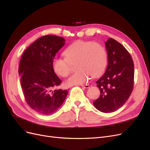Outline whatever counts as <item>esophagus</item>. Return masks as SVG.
Listing matches in <instances>:
<instances>
[{"instance_id":"1","label":"esophagus","mask_w":150,"mask_h":150,"mask_svg":"<svg viewBox=\"0 0 150 150\" xmlns=\"http://www.w3.org/2000/svg\"><path fill=\"white\" fill-rule=\"evenodd\" d=\"M81 86H82V87L84 88H89L90 86L89 84H85V85H81Z\"/></svg>"}]
</instances>
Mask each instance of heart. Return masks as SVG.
Here are the masks:
<instances>
[{
	"instance_id": "b5f03b06",
	"label": "heart",
	"mask_w": 150,
	"mask_h": 150,
	"mask_svg": "<svg viewBox=\"0 0 150 150\" xmlns=\"http://www.w3.org/2000/svg\"><path fill=\"white\" fill-rule=\"evenodd\" d=\"M66 58L55 57L52 68L55 73L63 78L69 76L72 63L77 62L79 71L67 79L69 86L88 82L91 76L98 77L106 69L108 53L106 48L98 42L79 40L71 44L64 52Z\"/></svg>"
}]
</instances>
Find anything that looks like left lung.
Segmentation results:
<instances>
[{"instance_id": "obj_1", "label": "left lung", "mask_w": 150, "mask_h": 150, "mask_svg": "<svg viewBox=\"0 0 150 150\" xmlns=\"http://www.w3.org/2000/svg\"><path fill=\"white\" fill-rule=\"evenodd\" d=\"M105 46L108 64L105 73L96 82L101 94L93 104L99 111L111 112L124 105L129 98L134 70L132 57L121 44L110 38Z\"/></svg>"}]
</instances>
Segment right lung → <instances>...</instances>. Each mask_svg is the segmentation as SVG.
<instances>
[{
    "mask_svg": "<svg viewBox=\"0 0 150 150\" xmlns=\"http://www.w3.org/2000/svg\"><path fill=\"white\" fill-rule=\"evenodd\" d=\"M64 44L59 36H42L25 50L21 59L19 74L25 100L42 115L55 112L68 93L67 89H55L62 81L52 68L54 57Z\"/></svg>",
    "mask_w": 150,
    "mask_h": 150,
    "instance_id": "right-lung-1",
    "label": "right lung"
}]
</instances>
